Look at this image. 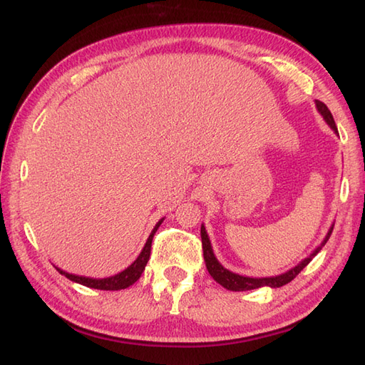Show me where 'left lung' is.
Segmentation results:
<instances>
[{
  "label": "left lung",
  "instance_id": "obj_1",
  "mask_svg": "<svg viewBox=\"0 0 365 365\" xmlns=\"http://www.w3.org/2000/svg\"><path fill=\"white\" fill-rule=\"evenodd\" d=\"M314 103H316L317 112H319V114L324 117V120L327 121V125H329V126L334 130V134L339 135L338 128H336V123H334V120H333V115H331L330 109L327 108V106L324 105V103L319 101V100H314ZM333 227H334V225L330 227L329 232H327V236H325L324 240L321 242V245L317 247V248H314V251H313V253H312L310 256L305 257L304 260H301V262H299L296 267L289 268L288 272H285V273H282V274H277V276H272V277H250V276H240V274H237V273H232V272H230V269H227L225 267H223V265L219 262L216 255H214L212 247H211V240H210V237H208V235H207V230H205V225H202V228H200L202 248H203V259H205V264H207V269H208V273L211 274V277H212L214 280H216L217 284H220L223 288L230 289V292H247V289H256V288H260V287L279 288V287H282V285H285V284H288V282H292V280H293L299 273H301L302 269H304L308 264H310V260H312L317 253H319V251L322 250V247L327 244V240L330 239Z\"/></svg>",
  "mask_w": 365,
  "mask_h": 365
}]
</instances>
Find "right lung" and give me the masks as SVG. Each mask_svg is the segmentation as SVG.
<instances>
[{"label": "right lung", "instance_id": "1", "mask_svg": "<svg viewBox=\"0 0 365 365\" xmlns=\"http://www.w3.org/2000/svg\"><path fill=\"white\" fill-rule=\"evenodd\" d=\"M165 219H160L157 223L154 230L151 231V235H149L146 244L143 247V250L140 251L138 257L134 260L133 264H130L126 269H123V272H120L118 274L115 276H110V277H105V279H93V277H86V276H77V274H71L68 272H63L61 268L55 267L57 268V272L63 276H66L69 280H72V282H77L80 285H85V287H89V288H96V289H110V292H115V289H125L128 287L133 285L134 282H137V280L140 279V276H142L143 269L148 264L149 260V255H151V244H153V237L155 235L157 228L162 225V222Z\"/></svg>", "mask_w": 365, "mask_h": 365}]
</instances>
